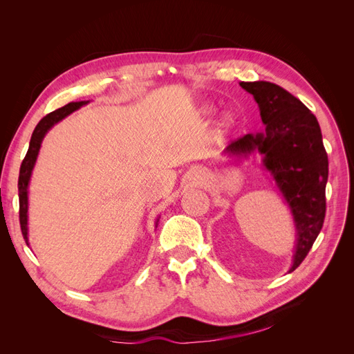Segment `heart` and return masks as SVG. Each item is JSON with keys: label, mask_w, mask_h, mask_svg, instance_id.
Masks as SVG:
<instances>
[{"label": "heart", "mask_w": 354, "mask_h": 354, "mask_svg": "<svg viewBox=\"0 0 354 354\" xmlns=\"http://www.w3.org/2000/svg\"><path fill=\"white\" fill-rule=\"evenodd\" d=\"M208 111H211V108H207ZM233 122V118L230 116V115H224L223 118H221V124L224 125V127H227V125H230Z\"/></svg>", "instance_id": "1"}]
</instances>
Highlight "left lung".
<instances>
[{
  "label": "left lung",
  "instance_id": "1",
  "mask_svg": "<svg viewBox=\"0 0 354 354\" xmlns=\"http://www.w3.org/2000/svg\"><path fill=\"white\" fill-rule=\"evenodd\" d=\"M259 103L261 133L246 134L226 147V153L248 156L259 151L292 212L297 243L294 272L303 263L324 226L328 155L316 116L291 93L267 81L241 82Z\"/></svg>",
  "mask_w": 354,
  "mask_h": 354
}]
</instances>
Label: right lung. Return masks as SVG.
<instances>
[{"label":"right lung","instance_id":"1","mask_svg":"<svg viewBox=\"0 0 354 354\" xmlns=\"http://www.w3.org/2000/svg\"><path fill=\"white\" fill-rule=\"evenodd\" d=\"M87 103L88 102H72V103H68L66 106H63V108L56 109L55 112L46 115L35 127L34 133H32L28 153L24 159L22 165H20L19 183H17V187H19V220H20V229H22V234H24V239H25L26 245H29L28 243V187H29L32 169H34V165L37 162L42 138H44V136L47 134V131L53 125L57 124L59 121L63 120V118H66L68 115H71L72 112L80 109L81 106L87 104Z\"/></svg>","mask_w":354,"mask_h":354}]
</instances>
